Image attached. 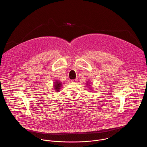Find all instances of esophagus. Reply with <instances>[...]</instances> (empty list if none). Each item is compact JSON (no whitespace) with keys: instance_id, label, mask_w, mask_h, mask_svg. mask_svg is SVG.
I'll return each instance as SVG.
<instances>
[{"instance_id":"1","label":"esophagus","mask_w":147,"mask_h":147,"mask_svg":"<svg viewBox=\"0 0 147 147\" xmlns=\"http://www.w3.org/2000/svg\"><path fill=\"white\" fill-rule=\"evenodd\" d=\"M78 79H74V80H71V82H72V83H76V82H78Z\"/></svg>"}]
</instances>
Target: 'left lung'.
Here are the masks:
<instances>
[{
    "label": "left lung",
    "instance_id": "1",
    "mask_svg": "<svg viewBox=\"0 0 147 147\" xmlns=\"http://www.w3.org/2000/svg\"><path fill=\"white\" fill-rule=\"evenodd\" d=\"M90 83H89V81L88 80V81L86 82V85H88V86H90ZM89 89H90L89 90H92V88H89ZM90 92H91V91H90Z\"/></svg>",
    "mask_w": 147,
    "mask_h": 147
}]
</instances>
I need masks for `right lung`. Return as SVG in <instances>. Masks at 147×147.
Returning a JSON list of instances; mask_svg holds the SVG:
<instances>
[{"mask_svg": "<svg viewBox=\"0 0 147 147\" xmlns=\"http://www.w3.org/2000/svg\"><path fill=\"white\" fill-rule=\"evenodd\" d=\"M62 83L60 81L56 80L53 84V86H54V89L55 90V92H59L61 89V87L62 86Z\"/></svg>", "mask_w": 147, "mask_h": 147, "instance_id": "right-lung-1", "label": "right lung"}]
</instances>
